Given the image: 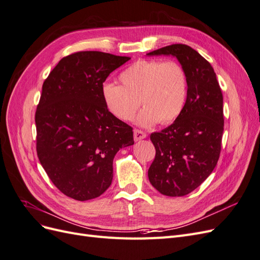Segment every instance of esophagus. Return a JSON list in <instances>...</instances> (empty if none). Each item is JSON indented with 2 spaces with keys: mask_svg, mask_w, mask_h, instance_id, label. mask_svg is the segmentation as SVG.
I'll return each mask as SVG.
<instances>
[{
  "mask_svg": "<svg viewBox=\"0 0 260 260\" xmlns=\"http://www.w3.org/2000/svg\"><path fill=\"white\" fill-rule=\"evenodd\" d=\"M147 137V135L145 132L141 131V130H135L133 132V138H135V141H140V140H143Z\"/></svg>",
  "mask_w": 260,
  "mask_h": 260,
  "instance_id": "1",
  "label": "esophagus"
}]
</instances>
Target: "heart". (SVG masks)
Here are the masks:
<instances>
[{
	"mask_svg": "<svg viewBox=\"0 0 260 260\" xmlns=\"http://www.w3.org/2000/svg\"><path fill=\"white\" fill-rule=\"evenodd\" d=\"M119 80L121 85L106 82L101 90L106 109L117 119L130 120L140 103L144 106L136 119L140 127L168 124L182 114L187 79L177 62L141 59L125 68Z\"/></svg>",
	"mask_w": 260,
	"mask_h": 260,
	"instance_id": "1",
	"label": "heart"
}]
</instances>
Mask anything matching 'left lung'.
Returning <instances> with one entry per match:
<instances>
[{
    "label": "left lung",
    "mask_w": 260,
    "mask_h": 260,
    "mask_svg": "<svg viewBox=\"0 0 260 260\" xmlns=\"http://www.w3.org/2000/svg\"><path fill=\"white\" fill-rule=\"evenodd\" d=\"M174 56L187 79L182 114L169 127L151 135L156 148L148 180L166 196H184L199 187L215 169L223 133V98L214 68L185 44L147 53Z\"/></svg>",
    "instance_id": "left-lung-1"
}]
</instances>
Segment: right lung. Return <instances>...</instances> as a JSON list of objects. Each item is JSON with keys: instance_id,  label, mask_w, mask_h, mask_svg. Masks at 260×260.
<instances>
[{"instance_id": "1", "label": "right lung", "mask_w": 260, "mask_h": 260, "mask_svg": "<svg viewBox=\"0 0 260 260\" xmlns=\"http://www.w3.org/2000/svg\"><path fill=\"white\" fill-rule=\"evenodd\" d=\"M130 57L98 51L61 58L42 85L36 112L37 153L54 185L68 198L88 201L113 181V161L135 144L130 125L109 114L102 86Z\"/></svg>"}]
</instances>
